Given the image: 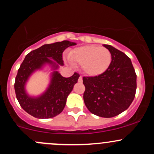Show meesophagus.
<instances>
[{"instance_id": "1", "label": "esophagus", "mask_w": 154, "mask_h": 154, "mask_svg": "<svg viewBox=\"0 0 154 154\" xmlns=\"http://www.w3.org/2000/svg\"><path fill=\"white\" fill-rule=\"evenodd\" d=\"M78 82L79 83H82V82H83V77H82L81 76H80V77H79Z\"/></svg>"}]
</instances>
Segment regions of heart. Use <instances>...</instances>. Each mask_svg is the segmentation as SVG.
Returning a JSON list of instances; mask_svg holds the SVG:
<instances>
[{
	"label": "heart",
	"instance_id": "b5f03b06",
	"mask_svg": "<svg viewBox=\"0 0 154 154\" xmlns=\"http://www.w3.org/2000/svg\"><path fill=\"white\" fill-rule=\"evenodd\" d=\"M68 59L73 64L81 66L87 76L97 77L109 67L112 55L107 48L91 45L74 49L68 54Z\"/></svg>",
	"mask_w": 154,
	"mask_h": 154
}]
</instances>
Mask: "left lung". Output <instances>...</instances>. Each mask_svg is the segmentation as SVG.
<instances>
[{
    "label": "left lung",
    "instance_id": "obj_1",
    "mask_svg": "<svg viewBox=\"0 0 154 154\" xmlns=\"http://www.w3.org/2000/svg\"><path fill=\"white\" fill-rule=\"evenodd\" d=\"M112 62L103 74L83 77L86 87L83 100L92 114L112 118L125 111L133 102L136 90V74L132 62L125 53L109 45Z\"/></svg>",
    "mask_w": 154,
    "mask_h": 154
}]
</instances>
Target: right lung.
Instances as JSON below:
<instances>
[{
	"mask_svg": "<svg viewBox=\"0 0 154 154\" xmlns=\"http://www.w3.org/2000/svg\"><path fill=\"white\" fill-rule=\"evenodd\" d=\"M75 42H63L44 45L29 52L25 57L18 71L14 87L18 101L24 111L37 119H51L63 112L68 94L77 83L79 75L74 73L71 77H64L57 71L64 65L63 53ZM46 64L54 71L51 72V82L46 91L38 97L29 96L25 89L27 80L32 72L42 69Z\"/></svg>",
	"mask_w": 154,
	"mask_h": 154,
	"instance_id": "right-lung-1",
	"label": "right lung"
}]
</instances>
